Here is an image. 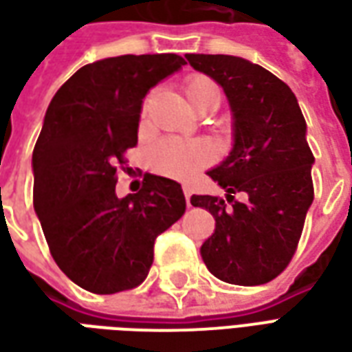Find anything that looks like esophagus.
<instances>
[{
  "mask_svg": "<svg viewBox=\"0 0 352 352\" xmlns=\"http://www.w3.org/2000/svg\"><path fill=\"white\" fill-rule=\"evenodd\" d=\"M183 194H184V198H186V206L190 207V188H188L186 184H183Z\"/></svg>",
  "mask_w": 352,
  "mask_h": 352,
  "instance_id": "34e87169",
  "label": "esophagus"
}]
</instances>
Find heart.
Masks as SVG:
<instances>
[{"label": "heart", "instance_id": "1", "mask_svg": "<svg viewBox=\"0 0 352 352\" xmlns=\"http://www.w3.org/2000/svg\"><path fill=\"white\" fill-rule=\"evenodd\" d=\"M184 98L196 113L201 109H217L221 103V90L207 75H192L184 82ZM148 111V100L143 103V115ZM148 160L154 171L160 175L181 177L190 175L211 160V151L206 143L194 139H162L151 148Z\"/></svg>", "mask_w": 352, "mask_h": 352}]
</instances>
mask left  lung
<instances>
[{
    "instance_id": "left-lung-1",
    "label": "left lung",
    "mask_w": 352,
    "mask_h": 352,
    "mask_svg": "<svg viewBox=\"0 0 352 352\" xmlns=\"http://www.w3.org/2000/svg\"><path fill=\"white\" fill-rule=\"evenodd\" d=\"M186 60L224 88L234 113V148L207 173L228 192L230 206L217 196L190 198L214 219L201 258L224 283L264 285L290 264L315 198L305 118L287 82L262 65L226 54H186ZM237 191L245 202L231 196Z\"/></svg>"
}]
</instances>
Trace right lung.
Instances as JSON below:
<instances>
[{
  "instance_id": "right-lung-1",
  "label": "right lung",
  "mask_w": 352,
  "mask_h": 352,
  "mask_svg": "<svg viewBox=\"0 0 352 352\" xmlns=\"http://www.w3.org/2000/svg\"><path fill=\"white\" fill-rule=\"evenodd\" d=\"M184 64L179 54L105 58L65 80L47 109L32 158L35 213L58 267L88 292L139 287L156 237L186 209L181 184L151 173L138 194H115L145 94Z\"/></svg>"
}]
</instances>
